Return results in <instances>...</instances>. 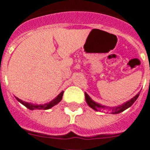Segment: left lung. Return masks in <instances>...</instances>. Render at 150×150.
Returning <instances> with one entry per match:
<instances>
[{
    "label": "left lung",
    "mask_w": 150,
    "mask_h": 150,
    "mask_svg": "<svg viewBox=\"0 0 150 150\" xmlns=\"http://www.w3.org/2000/svg\"><path fill=\"white\" fill-rule=\"evenodd\" d=\"M85 95H86V102H87L88 105H89V106L91 107L92 109H95V110H96V111H98V109H99V108H105V106L100 105L99 104H97L96 103H95L94 101H92L89 96H88V94L85 93ZM139 94L136 95L134 98H132L131 100L128 101L127 103H126L125 104H123V105H120V106L116 107V108H112V113H113V114H117V113L122 112H123L124 110H126V109H128L129 107L131 106V105H132L135 102H136V100L137 99V98L139 97Z\"/></svg>",
    "instance_id": "left-lung-1"
}]
</instances>
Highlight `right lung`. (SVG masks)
Returning a JSON list of instances; mask_svg holds the SVG:
<instances>
[{"mask_svg": "<svg viewBox=\"0 0 150 150\" xmlns=\"http://www.w3.org/2000/svg\"><path fill=\"white\" fill-rule=\"evenodd\" d=\"M63 93H64V92H61L60 94L58 95V96L54 98V100H52L51 103H47V104L45 105H33L31 104V103H26V102H24V101L21 100V99H19L18 98H17V97H15V98L19 103H21L22 105H24V106H26L28 109H31V110H34V109H44V110H45V109H51L52 107H53L54 105L58 104V103L62 100V98Z\"/></svg>", "mask_w": 150, "mask_h": 150, "instance_id": "obj_1", "label": "right lung"}]
</instances>
